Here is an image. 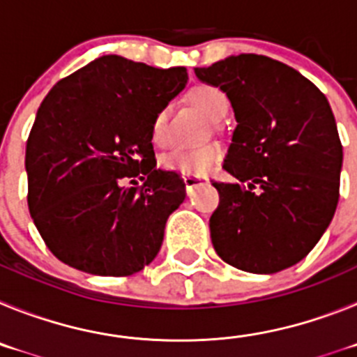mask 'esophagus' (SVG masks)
<instances>
[{
    "label": "esophagus",
    "instance_id": "1",
    "mask_svg": "<svg viewBox=\"0 0 357 357\" xmlns=\"http://www.w3.org/2000/svg\"><path fill=\"white\" fill-rule=\"evenodd\" d=\"M182 182H184V185H185V191H188V193H191V191H193L197 185H204V184H207L209 181H207L206 176L182 175Z\"/></svg>",
    "mask_w": 357,
    "mask_h": 357
}]
</instances>
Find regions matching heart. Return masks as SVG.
<instances>
[{
	"label": "heart",
	"instance_id": "1",
	"mask_svg": "<svg viewBox=\"0 0 357 357\" xmlns=\"http://www.w3.org/2000/svg\"><path fill=\"white\" fill-rule=\"evenodd\" d=\"M188 98L211 119L218 121L229 110V98L220 87L209 84H198L188 93ZM151 139L155 144L166 141L168 132V107H160L151 118ZM222 157V148L216 143H206L200 146H175L160 157V166L181 175H206Z\"/></svg>",
	"mask_w": 357,
	"mask_h": 357
}]
</instances>
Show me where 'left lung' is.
Segmentation results:
<instances>
[{
	"label": "left lung",
	"mask_w": 357,
	"mask_h": 357,
	"mask_svg": "<svg viewBox=\"0 0 357 357\" xmlns=\"http://www.w3.org/2000/svg\"><path fill=\"white\" fill-rule=\"evenodd\" d=\"M229 96L236 127L213 182L216 254L230 266L275 273L304 259L338 206L343 148L326 94L289 66L254 53L195 69Z\"/></svg>",
	"instance_id": "8db88e82"
}]
</instances>
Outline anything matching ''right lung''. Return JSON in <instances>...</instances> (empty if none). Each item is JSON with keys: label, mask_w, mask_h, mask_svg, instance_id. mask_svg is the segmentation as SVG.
<instances>
[{"label": "right lung", "mask_w": 357, "mask_h": 357, "mask_svg": "<svg viewBox=\"0 0 357 357\" xmlns=\"http://www.w3.org/2000/svg\"><path fill=\"white\" fill-rule=\"evenodd\" d=\"M185 82V68L105 55L46 94L26 141V200L56 259L110 277L155 259L185 185L178 173L155 168L151 118ZM135 176L141 188L122 185Z\"/></svg>", "instance_id": "1"}]
</instances>
